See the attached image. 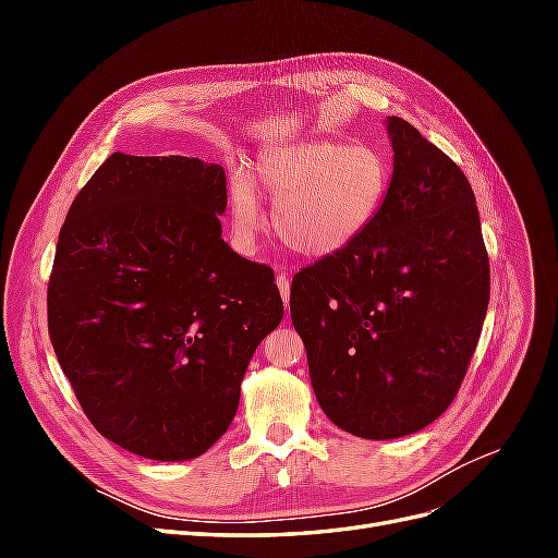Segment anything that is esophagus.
I'll return each mask as SVG.
<instances>
[{
  "instance_id": "34e87169",
  "label": "esophagus",
  "mask_w": 558,
  "mask_h": 558,
  "mask_svg": "<svg viewBox=\"0 0 558 558\" xmlns=\"http://www.w3.org/2000/svg\"><path fill=\"white\" fill-rule=\"evenodd\" d=\"M277 286H279V293L283 305H289V295H291V281H289V267L279 265L277 267Z\"/></svg>"
}]
</instances>
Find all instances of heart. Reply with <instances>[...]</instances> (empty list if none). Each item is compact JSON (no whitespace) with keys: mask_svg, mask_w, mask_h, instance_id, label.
I'll use <instances>...</instances> for the list:
<instances>
[{"mask_svg":"<svg viewBox=\"0 0 558 558\" xmlns=\"http://www.w3.org/2000/svg\"><path fill=\"white\" fill-rule=\"evenodd\" d=\"M393 167L373 144L318 140L269 148L258 158L253 181H230V223L242 246L263 228L258 193L275 205L281 242L302 256L324 258L356 242L377 221Z\"/></svg>","mask_w":558,"mask_h":558,"instance_id":"obj_1","label":"heart"}]
</instances>
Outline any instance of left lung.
I'll use <instances>...</instances> for the list:
<instances>
[{
    "label": "left lung",
    "mask_w": 558,
    "mask_h": 558,
    "mask_svg": "<svg viewBox=\"0 0 558 558\" xmlns=\"http://www.w3.org/2000/svg\"><path fill=\"white\" fill-rule=\"evenodd\" d=\"M388 137L393 181L377 221L291 286L320 410L367 440L416 433L449 408L492 295L461 167L398 116L388 118Z\"/></svg>",
    "instance_id": "left-lung-1"
}]
</instances>
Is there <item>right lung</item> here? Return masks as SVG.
<instances>
[{
	"label": "right lung",
	"mask_w": 558,
	"mask_h": 558,
	"mask_svg": "<svg viewBox=\"0 0 558 558\" xmlns=\"http://www.w3.org/2000/svg\"><path fill=\"white\" fill-rule=\"evenodd\" d=\"M226 205L223 167L111 154L60 230L50 342L97 433L144 459H195L228 430L283 316L272 269L221 240Z\"/></svg>",
	"instance_id": "right-lung-1"
}]
</instances>
